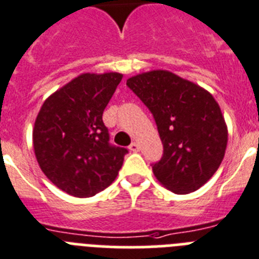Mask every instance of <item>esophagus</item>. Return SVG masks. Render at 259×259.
Wrapping results in <instances>:
<instances>
[{"mask_svg": "<svg viewBox=\"0 0 259 259\" xmlns=\"http://www.w3.org/2000/svg\"><path fill=\"white\" fill-rule=\"evenodd\" d=\"M129 148H130V151L138 152L139 151V145L137 142H132V145L129 146Z\"/></svg>", "mask_w": 259, "mask_h": 259, "instance_id": "obj_1", "label": "esophagus"}]
</instances>
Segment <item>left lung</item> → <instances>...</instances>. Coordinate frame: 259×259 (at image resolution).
<instances>
[{"label": "left lung", "instance_id": "1", "mask_svg": "<svg viewBox=\"0 0 259 259\" xmlns=\"http://www.w3.org/2000/svg\"><path fill=\"white\" fill-rule=\"evenodd\" d=\"M150 109L163 143V156L152 164L155 177L170 192H194L217 172L226 152L228 132L210 92L165 70L126 80Z\"/></svg>", "mask_w": 259, "mask_h": 259}]
</instances>
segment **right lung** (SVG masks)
<instances>
[{
  "instance_id": "1",
  "label": "right lung",
  "mask_w": 259,
  "mask_h": 259,
  "mask_svg": "<svg viewBox=\"0 0 259 259\" xmlns=\"http://www.w3.org/2000/svg\"><path fill=\"white\" fill-rule=\"evenodd\" d=\"M122 74H82L47 99L33 127V150L51 183L87 198L111 185L127 148L109 143L103 112Z\"/></svg>"
}]
</instances>
